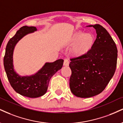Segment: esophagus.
Listing matches in <instances>:
<instances>
[{
	"label": "esophagus",
	"mask_w": 123,
	"mask_h": 123,
	"mask_svg": "<svg viewBox=\"0 0 123 123\" xmlns=\"http://www.w3.org/2000/svg\"><path fill=\"white\" fill-rule=\"evenodd\" d=\"M69 61H68V60H66V59H65L64 62H63V65L68 66H69Z\"/></svg>",
	"instance_id": "obj_1"
}]
</instances>
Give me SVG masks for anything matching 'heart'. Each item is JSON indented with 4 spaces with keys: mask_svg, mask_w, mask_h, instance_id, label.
Masks as SVG:
<instances>
[{
    "mask_svg": "<svg viewBox=\"0 0 123 123\" xmlns=\"http://www.w3.org/2000/svg\"><path fill=\"white\" fill-rule=\"evenodd\" d=\"M94 41V35L91 32L84 33L82 31L76 32L69 43L70 46H74L72 50V53L76 57L85 55L91 49Z\"/></svg>",
    "mask_w": 123,
    "mask_h": 123,
    "instance_id": "heart-1",
    "label": "heart"
}]
</instances>
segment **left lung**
I'll return each instance as SVG.
<instances>
[{
	"instance_id": "1",
	"label": "left lung",
	"mask_w": 123,
	"mask_h": 123,
	"mask_svg": "<svg viewBox=\"0 0 123 123\" xmlns=\"http://www.w3.org/2000/svg\"><path fill=\"white\" fill-rule=\"evenodd\" d=\"M95 29L97 38L85 55L70 59L72 70L69 85L74 95L88 98L101 93L116 70L117 49L106 30L100 25L89 26Z\"/></svg>"
}]
</instances>
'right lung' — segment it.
I'll return each instance as SVG.
<instances>
[{
    "mask_svg": "<svg viewBox=\"0 0 123 123\" xmlns=\"http://www.w3.org/2000/svg\"><path fill=\"white\" fill-rule=\"evenodd\" d=\"M37 31L33 26H25L17 31L9 40L6 48L4 66L10 85L18 93L30 98H36L46 93L50 78L62 67L63 60L60 59L54 62L46 63L42 69L30 76H20L15 72L13 65V52L17 42L27 34Z\"/></svg>",
    "mask_w": 123,
    "mask_h": 123,
    "instance_id": "1",
    "label": "right lung"
}]
</instances>
